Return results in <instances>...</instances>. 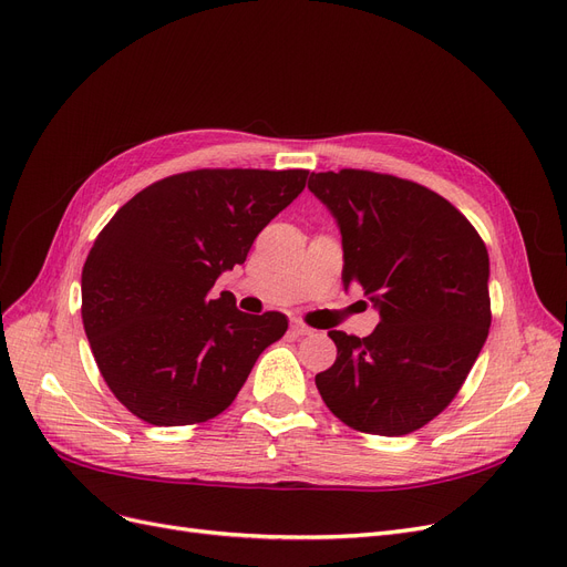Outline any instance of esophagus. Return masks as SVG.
Returning <instances> with one entry per match:
<instances>
[{"label":"esophagus","mask_w":567,"mask_h":567,"mask_svg":"<svg viewBox=\"0 0 567 567\" xmlns=\"http://www.w3.org/2000/svg\"><path fill=\"white\" fill-rule=\"evenodd\" d=\"M311 332H313V330H311L309 326H305V323H298V321L290 323V334H292V337H305V334H311Z\"/></svg>","instance_id":"34e87169"}]
</instances>
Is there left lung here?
Segmentation results:
<instances>
[{"instance_id":"left-lung-1","label":"left lung","mask_w":567,"mask_h":567,"mask_svg":"<svg viewBox=\"0 0 567 567\" xmlns=\"http://www.w3.org/2000/svg\"><path fill=\"white\" fill-rule=\"evenodd\" d=\"M337 218L342 281L379 309L368 337L330 330L334 365L316 374L328 410L368 435H410L456 398L491 328L488 251L449 199L368 169L311 172Z\"/></svg>"}]
</instances>
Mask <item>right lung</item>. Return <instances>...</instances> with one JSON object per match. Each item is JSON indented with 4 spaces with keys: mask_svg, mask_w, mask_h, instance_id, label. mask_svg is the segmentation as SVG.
Wrapping results in <instances>:
<instances>
[{
    "mask_svg": "<svg viewBox=\"0 0 567 567\" xmlns=\"http://www.w3.org/2000/svg\"><path fill=\"white\" fill-rule=\"evenodd\" d=\"M307 169H193L155 181L113 214L81 275V316L121 404L151 425L228 410L286 316L212 296L265 225L307 186Z\"/></svg>",
    "mask_w": 567,
    "mask_h": 567,
    "instance_id": "add662e5",
    "label": "right lung"
}]
</instances>
